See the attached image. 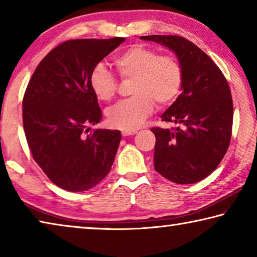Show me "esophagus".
Wrapping results in <instances>:
<instances>
[{"instance_id": "1", "label": "esophagus", "mask_w": 257, "mask_h": 257, "mask_svg": "<svg viewBox=\"0 0 257 257\" xmlns=\"http://www.w3.org/2000/svg\"><path fill=\"white\" fill-rule=\"evenodd\" d=\"M136 133H137L136 130H122V132H121V134H122L123 137L132 136V135H135Z\"/></svg>"}]
</instances>
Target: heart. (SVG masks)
I'll return each instance as SVG.
<instances>
[{
  "instance_id": "heart-1",
  "label": "heart",
  "mask_w": 257,
  "mask_h": 257,
  "mask_svg": "<svg viewBox=\"0 0 257 257\" xmlns=\"http://www.w3.org/2000/svg\"><path fill=\"white\" fill-rule=\"evenodd\" d=\"M115 67L121 78L134 79L130 93L106 111V120L113 128L135 130L152 114L154 105L169 106L179 96L184 70L179 61L171 55H161L158 51L143 45H134L116 56ZM89 87L97 99L108 102L115 96L118 81L103 64L90 71Z\"/></svg>"
}]
</instances>
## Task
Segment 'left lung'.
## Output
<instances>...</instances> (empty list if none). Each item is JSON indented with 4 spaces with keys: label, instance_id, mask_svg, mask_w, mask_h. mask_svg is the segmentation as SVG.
I'll use <instances>...</instances> for the list:
<instances>
[{
    "label": "left lung",
    "instance_id": "1",
    "mask_svg": "<svg viewBox=\"0 0 257 257\" xmlns=\"http://www.w3.org/2000/svg\"><path fill=\"white\" fill-rule=\"evenodd\" d=\"M152 41L175 52L184 70L182 93L161 118L172 129L152 128L154 168L176 184H195L222 161L231 139L233 104L219 67L194 43L175 35H151Z\"/></svg>",
    "mask_w": 257,
    "mask_h": 257
}]
</instances>
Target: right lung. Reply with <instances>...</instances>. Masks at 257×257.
<instances>
[{"label": "right lung", "instance_id": "right-lung-1", "mask_svg": "<svg viewBox=\"0 0 257 257\" xmlns=\"http://www.w3.org/2000/svg\"><path fill=\"white\" fill-rule=\"evenodd\" d=\"M125 38L61 43L38 64L23 99L24 130L33 158L49 179L69 191H85L110 172L119 130L88 125L102 119L89 87L92 69Z\"/></svg>", "mask_w": 257, "mask_h": 257}]
</instances>
